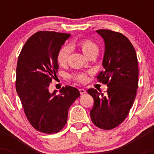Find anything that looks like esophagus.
I'll use <instances>...</instances> for the list:
<instances>
[{
  "mask_svg": "<svg viewBox=\"0 0 154 154\" xmlns=\"http://www.w3.org/2000/svg\"><path fill=\"white\" fill-rule=\"evenodd\" d=\"M79 93H80L81 95H84V94H85V93H86L85 90L82 89V88H81V89H79Z\"/></svg>",
  "mask_w": 154,
  "mask_h": 154,
  "instance_id": "obj_1",
  "label": "esophagus"
}]
</instances>
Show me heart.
<instances>
[{"label": "heart", "mask_w": 154, "mask_h": 154, "mask_svg": "<svg viewBox=\"0 0 154 154\" xmlns=\"http://www.w3.org/2000/svg\"><path fill=\"white\" fill-rule=\"evenodd\" d=\"M77 45L81 49L83 54L87 57L90 55L98 53V48L96 44L93 43L92 40H88V39H83V40H79V42H77ZM69 54L70 48L69 46H63L59 49L57 55H56V60H57V62L59 63V65L63 66V65L66 64L67 61H68ZM73 78L77 82L81 83L85 82L88 80L87 75L84 73L77 74V75H73Z\"/></svg>", "instance_id": "1"}]
</instances>
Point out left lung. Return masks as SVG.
Here are the masks:
<instances>
[{
	"instance_id": "left-lung-1",
	"label": "left lung",
	"mask_w": 154,
	"mask_h": 154,
	"mask_svg": "<svg viewBox=\"0 0 154 154\" xmlns=\"http://www.w3.org/2000/svg\"><path fill=\"white\" fill-rule=\"evenodd\" d=\"M104 40L103 71L97 76L107 85L106 94L91 88L88 93L94 100L91 117L93 124L103 130L115 128L126 119L133 105L138 88L137 55L129 39L122 33L98 29Z\"/></svg>"
}]
</instances>
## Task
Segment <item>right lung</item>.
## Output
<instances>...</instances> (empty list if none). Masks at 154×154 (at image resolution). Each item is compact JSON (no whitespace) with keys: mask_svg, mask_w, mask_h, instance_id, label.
<instances>
[{"mask_svg":"<svg viewBox=\"0 0 154 154\" xmlns=\"http://www.w3.org/2000/svg\"><path fill=\"white\" fill-rule=\"evenodd\" d=\"M70 34L39 31L27 40L18 58L16 89L24 114L35 130L59 132L66 124L68 111L80 95L77 88L66 86L51 93L48 87L57 76L56 55Z\"/></svg>","mask_w":154,"mask_h":154,"instance_id":"add662e5","label":"right lung"}]
</instances>
